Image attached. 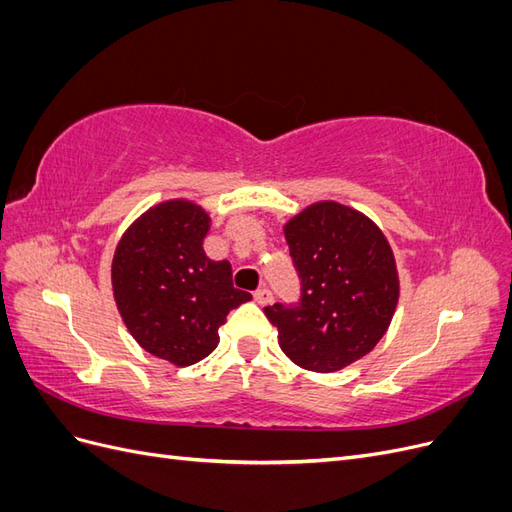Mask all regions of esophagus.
<instances>
[{
	"label": "esophagus",
	"mask_w": 512,
	"mask_h": 512,
	"mask_svg": "<svg viewBox=\"0 0 512 512\" xmlns=\"http://www.w3.org/2000/svg\"><path fill=\"white\" fill-rule=\"evenodd\" d=\"M254 301H256L258 305H267V303L273 301V294H271L269 288H258V290L254 292Z\"/></svg>",
	"instance_id": "34e87169"
}]
</instances>
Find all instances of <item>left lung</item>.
Instances as JSON below:
<instances>
[{
	"instance_id": "1",
	"label": "left lung",
	"mask_w": 512,
	"mask_h": 512,
	"mask_svg": "<svg viewBox=\"0 0 512 512\" xmlns=\"http://www.w3.org/2000/svg\"><path fill=\"white\" fill-rule=\"evenodd\" d=\"M301 277L299 303L265 314L292 363L331 374L376 348L399 301L395 256L382 230L352 207L320 200L284 226Z\"/></svg>"
}]
</instances>
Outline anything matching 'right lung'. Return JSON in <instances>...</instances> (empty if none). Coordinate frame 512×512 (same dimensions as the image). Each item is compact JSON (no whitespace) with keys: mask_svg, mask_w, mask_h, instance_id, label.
<instances>
[{"mask_svg":"<svg viewBox=\"0 0 512 512\" xmlns=\"http://www.w3.org/2000/svg\"><path fill=\"white\" fill-rule=\"evenodd\" d=\"M209 224L192 200H166L123 232L113 256V294L128 331L143 350L177 367L209 356L230 309L252 299L232 286L228 260L205 254Z\"/></svg>","mask_w":512,"mask_h":512,"instance_id":"right-lung-1","label":"right lung"}]
</instances>
